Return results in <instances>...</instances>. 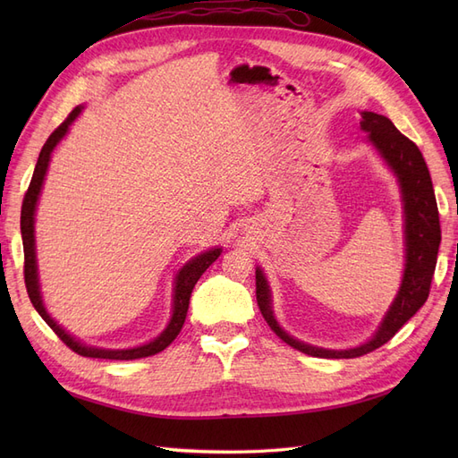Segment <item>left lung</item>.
Wrapping results in <instances>:
<instances>
[{"mask_svg": "<svg viewBox=\"0 0 458 458\" xmlns=\"http://www.w3.org/2000/svg\"><path fill=\"white\" fill-rule=\"evenodd\" d=\"M361 128L369 133V140L382 152L386 162L392 165V170L399 177L401 191H403L407 241L405 275L394 306L384 317V323L377 335H374V338L353 350L332 352L298 342L293 336H288L286 332L276 325L271 311L267 281L263 273L256 269V300L263 318H266L271 330L283 342L311 357L353 359L370 353L386 342H390L395 336V332L424 306L436 271L437 250L441 242V227L432 177H429L422 152L409 137H405L394 126L390 118L377 113H361Z\"/></svg>", "mask_w": 458, "mask_h": 458, "instance_id": "8db88e82", "label": "left lung"}]
</instances>
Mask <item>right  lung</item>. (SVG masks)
<instances>
[{
	"instance_id": "add662e5",
	"label": "right lung",
	"mask_w": 458,
	"mask_h": 458,
	"mask_svg": "<svg viewBox=\"0 0 458 458\" xmlns=\"http://www.w3.org/2000/svg\"><path fill=\"white\" fill-rule=\"evenodd\" d=\"M80 110L81 108L76 106L72 113L66 116V120L61 123V126L55 128V131L49 135V140L46 141V145L41 147L36 170H34V175H32V182H30L29 191H26L24 200H22L21 233H22V246H24V284H26V293H29L32 306L41 315V318H44V321L51 327L55 335H57L68 345V348H71L78 355L95 357V359H116V361H130V359H141V357L155 355V353L168 348V345L177 338L179 332H182L185 317H187V310H189V300H191L192 288H195L197 281L200 279V275L217 259L221 250H219V248H214V250H210V252H204V254L197 256L192 261H189L187 266L182 271H179L177 279H175L172 321H170L168 328H165L162 335L157 340H152L150 344L140 345V348H133V350H97V348H88V345L76 342L71 335H66V332L57 323H55L53 318L49 317V313L46 311L44 303H41L39 290H38L36 254H34V210H36L38 195L41 191V183H44V177H46V172H47L51 152H53L55 145L61 141V137L68 131V126H71L72 120L80 114Z\"/></svg>"
}]
</instances>
